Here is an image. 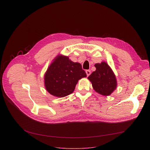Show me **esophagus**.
I'll list each match as a JSON object with an SVG mask.
<instances>
[{"label":"esophagus","mask_w":150,"mask_h":150,"mask_svg":"<svg viewBox=\"0 0 150 150\" xmlns=\"http://www.w3.org/2000/svg\"><path fill=\"white\" fill-rule=\"evenodd\" d=\"M85 72H86V74H87V76H88L91 74V71H90V70H87Z\"/></svg>","instance_id":"obj_1"}]
</instances>
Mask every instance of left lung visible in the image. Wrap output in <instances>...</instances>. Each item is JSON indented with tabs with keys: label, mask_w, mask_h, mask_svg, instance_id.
I'll return each mask as SVG.
<instances>
[{
	"label": "left lung",
	"mask_w": 150,
	"mask_h": 150,
	"mask_svg": "<svg viewBox=\"0 0 150 150\" xmlns=\"http://www.w3.org/2000/svg\"><path fill=\"white\" fill-rule=\"evenodd\" d=\"M94 66L96 70L88 77L94 90L103 96L110 95L117 87V81L114 72L105 62L96 63Z\"/></svg>",
	"instance_id": "1"
}]
</instances>
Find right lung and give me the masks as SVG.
<instances>
[{
  "mask_svg": "<svg viewBox=\"0 0 150 150\" xmlns=\"http://www.w3.org/2000/svg\"><path fill=\"white\" fill-rule=\"evenodd\" d=\"M87 76L79 63L74 62L68 56L57 55L45 74L46 90L57 97L72 93L78 80Z\"/></svg>",
  "mask_w": 150,
  "mask_h": 150,
  "instance_id": "add662e5",
  "label": "right lung"
}]
</instances>
